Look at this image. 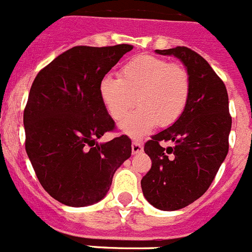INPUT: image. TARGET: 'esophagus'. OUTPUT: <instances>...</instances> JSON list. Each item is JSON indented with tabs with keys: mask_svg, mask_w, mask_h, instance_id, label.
<instances>
[{
	"mask_svg": "<svg viewBox=\"0 0 252 252\" xmlns=\"http://www.w3.org/2000/svg\"><path fill=\"white\" fill-rule=\"evenodd\" d=\"M142 150H144V146H142V144H140L139 141L132 142V145H131V151H132L133 155L142 153Z\"/></svg>",
	"mask_w": 252,
	"mask_h": 252,
	"instance_id": "34e87169",
	"label": "esophagus"
}]
</instances>
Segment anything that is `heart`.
Returning a JSON list of instances; mask_svg holds the SVG:
<instances>
[{
    "label": "heart",
    "mask_w": 252,
    "mask_h": 252,
    "mask_svg": "<svg viewBox=\"0 0 252 252\" xmlns=\"http://www.w3.org/2000/svg\"><path fill=\"white\" fill-rule=\"evenodd\" d=\"M190 94V81L186 68L155 55H139L122 66L120 79L104 77L99 83V97L107 113L121 121L128 111L135 112L120 124V130L141 139L157 127L170 126L183 115Z\"/></svg>",
    "instance_id": "1"
}]
</instances>
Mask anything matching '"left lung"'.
<instances>
[{
	"instance_id": "obj_1",
	"label": "left lung",
	"mask_w": 252,
	"mask_h": 252,
	"mask_svg": "<svg viewBox=\"0 0 252 252\" xmlns=\"http://www.w3.org/2000/svg\"><path fill=\"white\" fill-rule=\"evenodd\" d=\"M175 57L189 74L190 94L183 115L145 144L151 169L141 179L146 201L161 211L189 206L206 193L228 153L231 119L223 82L199 54L186 46L155 50ZM175 142L173 148L160 141Z\"/></svg>"
}]
</instances>
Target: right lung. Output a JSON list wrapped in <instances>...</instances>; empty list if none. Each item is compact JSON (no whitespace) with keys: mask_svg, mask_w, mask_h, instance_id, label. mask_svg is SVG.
Segmentation results:
<instances>
[{"mask_svg":"<svg viewBox=\"0 0 252 252\" xmlns=\"http://www.w3.org/2000/svg\"><path fill=\"white\" fill-rule=\"evenodd\" d=\"M132 45L74 46L40 70L24 111L25 148L46 192L69 207L106 197L116 170L131 157L127 136L98 142L115 122L99 83Z\"/></svg>","mask_w":252,"mask_h":252,"instance_id":"add662e5","label":"right lung"}]
</instances>
